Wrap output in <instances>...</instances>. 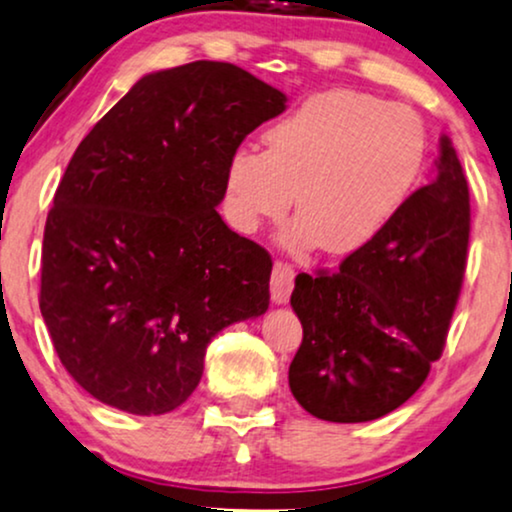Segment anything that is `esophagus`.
<instances>
[{
  "label": "esophagus",
  "mask_w": 512,
  "mask_h": 512,
  "mask_svg": "<svg viewBox=\"0 0 512 512\" xmlns=\"http://www.w3.org/2000/svg\"><path fill=\"white\" fill-rule=\"evenodd\" d=\"M295 286V269L293 264L276 260L274 269H271V300L283 304L288 302L290 293H293Z\"/></svg>",
  "instance_id": "esophagus-1"
}]
</instances>
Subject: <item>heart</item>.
Listing matches in <instances>:
<instances>
[{
    "mask_svg": "<svg viewBox=\"0 0 512 512\" xmlns=\"http://www.w3.org/2000/svg\"><path fill=\"white\" fill-rule=\"evenodd\" d=\"M425 153L428 132L411 106L326 89L264 132V153L238 146L229 155L226 208L236 229L252 234L264 222H281L295 200L300 219L290 243L345 255L397 217Z\"/></svg>",
    "mask_w": 512,
    "mask_h": 512,
    "instance_id": "obj_1",
    "label": "heart"
}]
</instances>
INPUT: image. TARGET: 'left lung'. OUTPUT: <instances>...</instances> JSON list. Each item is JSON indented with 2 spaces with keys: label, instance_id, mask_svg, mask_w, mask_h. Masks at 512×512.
I'll return each instance as SVG.
<instances>
[{
  "label": "left lung",
  "instance_id": "1",
  "mask_svg": "<svg viewBox=\"0 0 512 512\" xmlns=\"http://www.w3.org/2000/svg\"><path fill=\"white\" fill-rule=\"evenodd\" d=\"M432 174L338 271L295 278L290 304L302 345L288 383L316 418L366 423L385 416L418 392L442 357L470 238L468 181L446 134Z\"/></svg>",
  "mask_w": 512,
  "mask_h": 512
}]
</instances>
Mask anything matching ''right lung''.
I'll return each mask as SVG.
<instances>
[{"label": "right lung", "mask_w": 512, "mask_h": 512, "mask_svg": "<svg viewBox=\"0 0 512 512\" xmlns=\"http://www.w3.org/2000/svg\"><path fill=\"white\" fill-rule=\"evenodd\" d=\"M286 111L248 70L151 73L96 122L47 215L40 309L75 383L160 416L184 404L212 338L269 307V252L219 217L229 155Z\"/></svg>", "instance_id": "right-lung-1"}]
</instances>
